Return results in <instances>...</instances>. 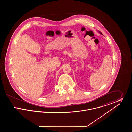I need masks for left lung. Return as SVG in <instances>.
Listing matches in <instances>:
<instances>
[{
  "label": "left lung",
  "mask_w": 132,
  "mask_h": 132,
  "mask_svg": "<svg viewBox=\"0 0 132 132\" xmlns=\"http://www.w3.org/2000/svg\"><path fill=\"white\" fill-rule=\"evenodd\" d=\"M99 32H100V34H102V33H101V31H99Z\"/></svg>",
  "instance_id": "8db88e82"
}]
</instances>
